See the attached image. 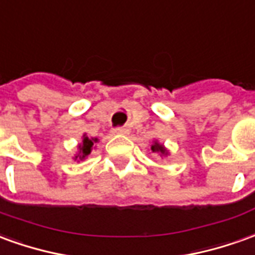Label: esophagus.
<instances>
[{
  "mask_svg": "<svg viewBox=\"0 0 255 255\" xmlns=\"http://www.w3.org/2000/svg\"><path fill=\"white\" fill-rule=\"evenodd\" d=\"M125 133H126L125 128H115V129H113V134H125Z\"/></svg>",
  "mask_w": 255,
  "mask_h": 255,
  "instance_id": "obj_1",
  "label": "esophagus"
}]
</instances>
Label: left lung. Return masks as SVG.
Returning <instances> with one entry per match:
<instances>
[{
	"instance_id": "left-lung-1",
	"label": "left lung",
	"mask_w": 255,
	"mask_h": 255,
	"mask_svg": "<svg viewBox=\"0 0 255 255\" xmlns=\"http://www.w3.org/2000/svg\"><path fill=\"white\" fill-rule=\"evenodd\" d=\"M151 151H152L153 153H158L160 158H166V156H169V155H170V151H169V149H167L162 142L158 141V140H153L152 141Z\"/></svg>"
}]
</instances>
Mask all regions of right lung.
Returning a JSON list of instances; mask_svg holds the SVG:
<instances>
[{
    "label": "right lung",
    "instance_id": "right-lung-1",
    "mask_svg": "<svg viewBox=\"0 0 255 255\" xmlns=\"http://www.w3.org/2000/svg\"><path fill=\"white\" fill-rule=\"evenodd\" d=\"M96 142H99L97 137H88L86 133L82 136V142H79L78 147H77V152L73 156L74 160H85L92 152V149L95 148Z\"/></svg>",
    "mask_w": 255,
    "mask_h": 255
}]
</instances>
